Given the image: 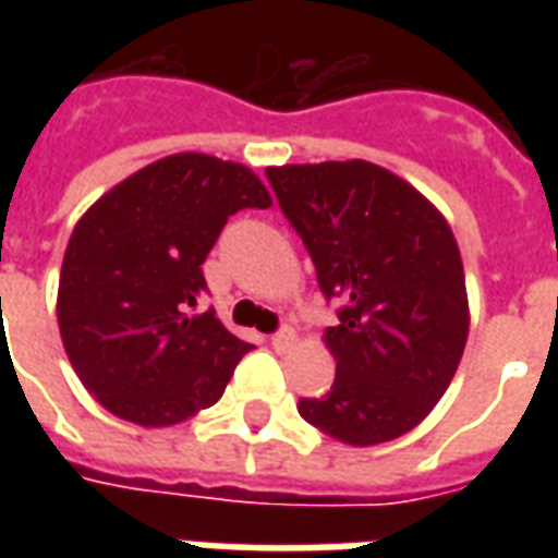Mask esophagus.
Segmentation results:
<instances>
[{"label": "esophagus", "mask_w": 558, "mask_h": 558, "mask_svg": "<svg viewBox=\"0 0 558 558\" xmlns=\"http://www.w3.org/2000/svg\"><path fill=\"white\" fill-rule=\"evenodd\" d=\"M292 343H295V331L292 328H280L278 335H271V347L275 350H287Z\"/></svg>", "instance_id": "obj_1"}]
</instances>
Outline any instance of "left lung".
<instances>
[{"instance_id": "obj_1", "label": "left lung", "mask_w": 558, "mask_h": 558, "mask_svg": "<svg viewBox=\"0 0 558 558\" xmlns=\"http://www.w3.org/2000/svg\"><path fill=\"white\" fill-rule=\"evenodd\" d=\"M326 299H343L326 347L338 362L307 424L355 448L391 442L430 415L469 335L460 247L442 211L371 160L268 167Z\"/></svg>"}]
</instances>
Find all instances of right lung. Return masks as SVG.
Segmentation results:
<instances>
[{"instance_id": "right-lung-1", "label": "right lung", "mask_w": 558, "mask_h": 558, "mask_svg": "<svg viewBox=\"0 0 558 558\" xmlns=\"http://www.w3.org/2000/svg\"><path fill=\"white\" fill-rule=\"evenodd\" d=\"M235 160L182 151L110 187L77 220L59 275V335L104 410L170 427L218 403L251 343L196 311L203 263L239 208H268Z\"/></svg>"}]
</instances>
